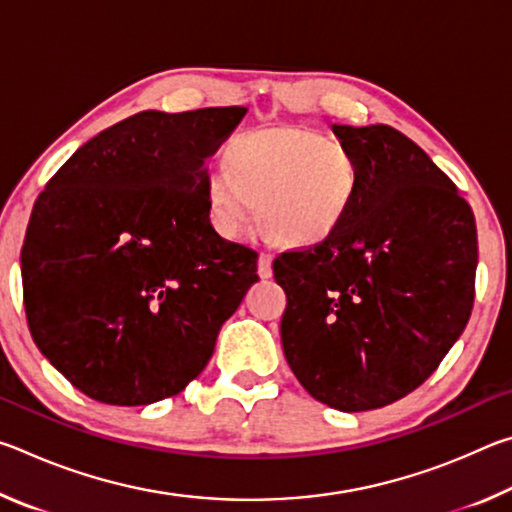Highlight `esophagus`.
Here are the masks:
<instances>
[{"label":"esophagus","instance_id":"34e87169","mask_svg":"<svg viewBox=\"0 0 512 512\" xmlns=\"http://www.w3.org/2000/svg\"><path fill=\"white\" fill-rule=\"evenodd\" d=\"M257 273H259V277H262V280H268V277L273 275V255H271V253H262V255H259Z\"/></svg>","mask_w":512,"mask_h":512}]
</instances>
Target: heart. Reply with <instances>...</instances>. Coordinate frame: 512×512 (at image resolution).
<instances>
[{
    "instance_id": "b5f03b06",
    "label": "heart",
    "mask_w": 512,
    "mask_h": 512,
    "mask_svg": "<svg viewBox=\"0 0 512 512\" xmlns=\"http://www.w3.org/2000/svg\"><path fill=\"white\" fill-rule=\"evenodd\" d=\"M225 167L205 180L207 212L225 239L244 241L262 221L284 244L311 246L341 228L359 192V167L341 142L305 126L237 135Z\"/></svg>"
}]
</instances>
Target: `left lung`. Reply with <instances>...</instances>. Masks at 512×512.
I'll list each match as a JSON object with an SVG mask.
<instances>
[{
	"label": "left lung",
	"instance_id": "1",
	"mask_svg": "<svg viewBox=\"0 0 512 512\" xmlns=\"http://www.w3.org/2000/svg\"><path fill=\"white\" fill-rule=\"evenodd\" d=\"M359 167L341 228L275 257L282 348L305 391L345 413L415 391L458 341L479 262L470 205L418 144L386 124L332 126Z\"/></svg>",
	"mask_w": 512,
	"mask_h": 512
}]
</instances>
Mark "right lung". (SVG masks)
I'll return each instance as SVG.
<instances>
[{
    "instance_id": "add662e5",
    "label": "right lung",
    "mask_w": 512,
    "mask_h": 512,
    "mask_svg": "<svg viewBox=\"0 0 512 512\" xmlns=\"http://www.w3.org/2000/svg\"><path fill=\"white\" fill-rule=\"evenodd\" d=\"M246 112H137L76 149L33 205L20 255L31 336L92 400L183 391L259 280L255 250L216 235L205 201V160Z\"/></svg>"
}]
</instances>
